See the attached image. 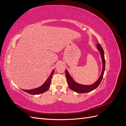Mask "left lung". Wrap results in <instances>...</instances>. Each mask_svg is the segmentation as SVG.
<instances>
[{
    "label": "left lung",
    "instance_id": "left-lung-1",
    "mask_svg": "<svg viewBox=\"0 0 126 126\" xmlns=\"http://www.w3.org/2000/svg\"><path fill=\"white\" fill-rule=\"evenodd\" d=\"M97 48L98 50L100 52V56L101 60L102 62V71L100 76L97 79V80L94 82V83L89 85H85L80 84L79 83H77L76 82L74 79L72 78L70 75L69 74L68 71L65 69V72H66V77L67 78V81L68 86H69V88L73 90L75 92L77 93H87L90 92V91L94 90L96 89L98 87V86L100 85V83L102 80L103 76H104V72L105 70V55H104V51L101 45L98 43L97 44Z\"/></svg>",
    "mask_w": 126,
    "mask_h": 126
}]
</instances>
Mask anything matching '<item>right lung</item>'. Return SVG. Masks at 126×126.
I'll return each mask as SVG.
<instances>
[{"label": "right lung", "instance_id": "right-lung-1", "mask_svg": "<svg viewBox=\"0 0 126 126\" xmlns=\"http://www.w3.org/2000/svg\"><path fill=\"white\" fill-rule=\"evenodd\" d=\"M55 71V69L52 71V72L50 75V76H49V77L47 78L43 85H41V86L36 88H34L32 89H30V90H25V89H22L23 91H25V92L29 94H43L46 91H47L48 90L49 87H50V83H51V79L52 77V75L54 74Z\"/></svg>", "mask_w": 126, "mask_h": 126}]
</instances>
